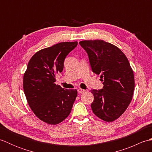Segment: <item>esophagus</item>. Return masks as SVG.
<instances>
[{"instance_id": "1", "label": "esophagus", "mask_w": 152, "mask_h": 152, "mask_svg": "<svg viewBox=\"0 0 152 152\" xmlns=\"http://www.w3.org/2000/svg\"><path fill=\"white\" fill-rule=\"evenodd\" d=\"M78 93H84V92L86 91V90L83 89H81V88H80V89H78Z\"/></svg>"}]
</instances>
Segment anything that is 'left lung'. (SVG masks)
I'll return each instance as SVG.
<instances>
[{
    "instance_id": "left-lung-1",
    "label": "left lung",
    "mask_w": 152,
    "mask_h": 152,
    "mask_svg": "<svg viewBox=\"0 0 152 152\" xmlns=\"http://www.w3.org/2000/svg\"><path fill=\"white\" fill-rule=\"evenodd\" d=\"M88 53L93 72L101 76V89H92L93 113L105 121L121 116L133 98L134 79L127 57L114 45L101 40L80 42Z\"/></svg>"
}]
</instances>
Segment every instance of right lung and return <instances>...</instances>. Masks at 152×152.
<instances>
[{"label":"right lung","mask_w":152,"mask_h":152,"mask_svg":"<svg viewBox=\"0 0 152 152\" xmlns=\"http://www.w3.org/2000/svg\"><path fill=\"white\" fill-rule=\"evenodd\" d=\"M78 42H65L38 51L31 57L23 76V90L28 104L42 121L56 125L66 119L77 96L76 89L56 85V74Z\"/></svg>","instance_id":"add662e5"}]
</instances>
